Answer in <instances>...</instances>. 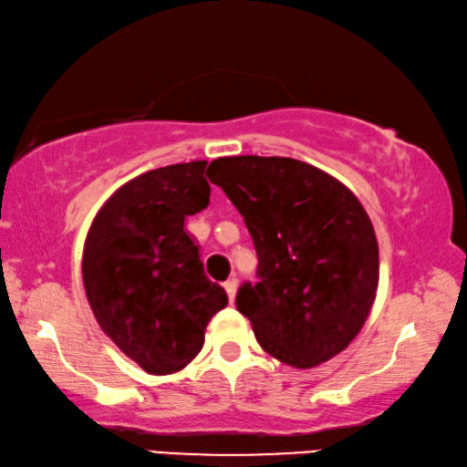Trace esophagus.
<instances>
[{
	"label": "esophagus",
	"instance_id": "obj_1",
	"mask_svg": "<svg viewBox=\"0 0 467 467\" xmlns=\"http://www.w3.org/2000/svg\"><path fill=\"white\" fill-rule=\"evenodd\" d=\"M236 286H239V283H236V278H231V280H226V283H224V288H226V295H228V299H231V303L234 301V295H236Z\"/></svg>",
	"mask_w": 467,
	"mask_h": 467
}]
</instances>
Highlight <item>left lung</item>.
<instances>
[{
	"instance_id": "obj_1",
	"label": "left lung",
	"mask_w": 467,
	"mask_h": 467,
	"mask_svg": "<svg viewBox=\"0 0 467 467\" xmlns=\"http://www.w3.org/2000/svg\"><path fill=\"white\" fill-rule=\"evenodd\" d=\"M207 179L254 239L260 283L239 288L236 309L262 349L299 369L347 349L379 291V241L353 191L307 161L262 155L213 160Z\"/></svg>"
}]
</instances>
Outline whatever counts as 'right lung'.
<instances>
[{
	"label": "right lung",
	"instance_id": "1",
	"mask_svg": "<svg viewBox=\"0 0 467 467\" xmlns=\"http://www.w3.org/2000/svg\"><path fill=\"white\" fill-rule=\"evenodd\" d=\"M207 161L155 168L122 184L87 233L83 283L101 330L147 374H174L205 343L226 307L184 218L210 203Z\"/></svg>",
	"mask_w": 467,
	"mask_h": 467
}]
</instances>
